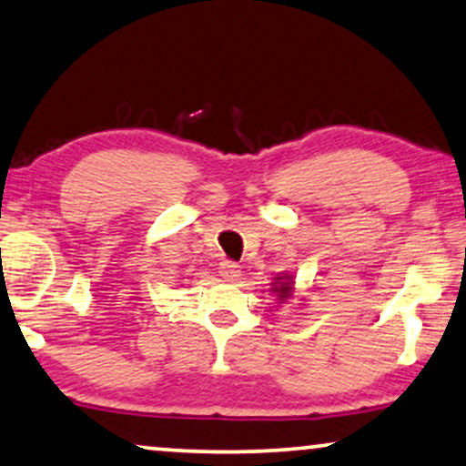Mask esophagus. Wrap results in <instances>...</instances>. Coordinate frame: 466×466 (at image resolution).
<instances>
[{
	"mask_svg": "<svg viewBox=\"0 0 466 466\" xmlns=\"http://www.w3.org/2000/svg\"><path fill=\"white\" fill-rule=\"evenodd\" d=\"M219 274L226 280H230V283H234V280L240 277V266L236 264V261H221V264H219Z\"/></svg>",
	"mask_w": 466,
	"mask_h": 466,
	"instance_id": "obj_1",
	"label": "esophagus"
}]
</instances>
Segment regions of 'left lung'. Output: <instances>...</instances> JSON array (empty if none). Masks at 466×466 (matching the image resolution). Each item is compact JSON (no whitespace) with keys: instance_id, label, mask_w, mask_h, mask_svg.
<instances>
[{"instance_id":"1","label":"left lung","mask_w":466,"mask_h":466,"mask_svg":"<svg viewBox=\"0 0 466 466\" xmlns=\"http://www.w3.org/2000/svg\"><path fill=\"white\" fill-rule=\"evenodd\" d=\"M272 291L277 293V298L280 299V304L289 299L293 296V277H291V274H283V277L274 279Z\"/></svg>"}]
</instances>
